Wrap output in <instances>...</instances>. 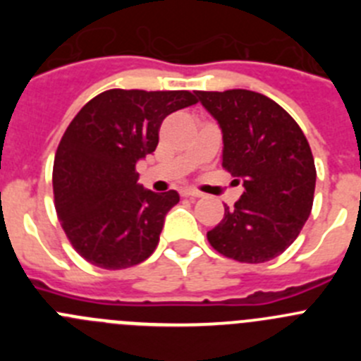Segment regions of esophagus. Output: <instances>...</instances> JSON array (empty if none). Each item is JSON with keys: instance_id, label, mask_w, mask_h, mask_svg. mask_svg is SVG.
I'll list each match as a JSON object with an SVG mask.
<instances>
[{"instance_id": "1", "label": "esophagus", "mask_w": 361, "mask_h": 361, "mask_svg": "<svg viewBox=\"0 0 361 361\" xmlns=\"http://www.w3.org/2000/svg\"><path fill=\"white\" fill-rule=\"evenodd\" d=\"M180 195L183 197H190V199H199V197H202V193L197 190H183L180 191Z\"/></svg>"}]
</instances>
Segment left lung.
<instances>
[{"label": "left lung", "mask_w": 361, "mask_h": 361, "mask_svg": "<svg viewBox=\"0 0 361 361\" xmlns=\"http://www.w3.org/2000/svg\"><path fill=\"white\" fill-rule=\"evenodd\" d=\"M222 128V166L244 193L208 231L215 251L244 264L279 257L296 240L314 199L317 168L296 121L251 90L197 92Z\"/></svg>", "instance_id": "left-lung-1"}]
</instances>
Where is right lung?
<instances>
[{"mask_svg":"<svg viewBox=\"0 0 361 361\" xmlns=\"http://www.w3.org/2000/svg\"><path fill=\"white\" fill-rule=\"evenodd\" d=\"M197 103L188 90H106L68 124L54 159V204L72 247L103 269H126L155 251L175 190L137 184V161L155 152L162 121Z\"/></svg>","mask_w":361,"mask_h":361,"instance_id":"obj_1","label":"right lung"}]
</instances>
